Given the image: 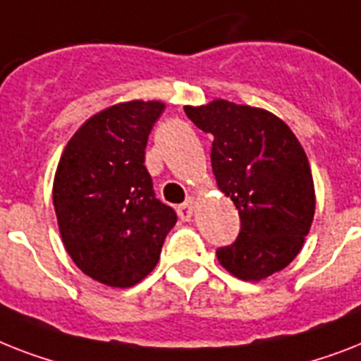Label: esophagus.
<instances>
[{"instance_id":"obj_1","label":"esophagus","mask_w":361,"mask_h":361,"mask_svg":"<svg viewBox=\"0 0 361 361\" xmlns=\"http://www.w3.org/2000/svg\"><path fill=\"white\" fill-rule=\"evenodd\" d=\"M192 211H195V198L189 196L181 206H178V216H180L181 221H189L190 216H192Z\"/></svg>"}]
</instances>
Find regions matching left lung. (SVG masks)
<instances>
[{"instance_id":"obj_1","label":"left lung","mask_w":361,"mask_h":361,"mask_svg":"<svg viewBox=\"0 0 361 361\" xmlns=\"http://www.w3.org/2000/svg\"><path fill=\"white\" fill-rule=\"evenodd\" d=\"M185 114L213 135L216 185L235 204L241 231L216 248L221 265L245 282H259L297 257L315 213L306 152L286 122L265 109L215 99Z\"/></svg>"}]
</instances>
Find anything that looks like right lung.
<instances>
[{
	"label": "right lung",
	"instance_id": "obj_1",
	"mask_svg": "<svg viewBox=\"0 0 361 361\" xmlns=\"http://www.w3.org/2000/svg\"><path fill=\"white\" fill-rule=\"evenodd\" d=\"M165 111L161 102H126L90 116L64 148L54 206L64 248L96 282L131 287L157 265L178 216L155 198L145 150Z\"/></svg>",
	"mask_w": 361,
	"mask_h": 361
}]
</instances>
